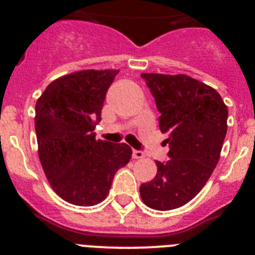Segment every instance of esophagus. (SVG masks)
<instances>
[{"mask_svg": "<svg viewBox=\"0 0 255 255\" xmlns=\"http://www.w3.org/2000/svg\"><path fill=\"white\" fill-rule=\"evenodd\" d=\"M132 156L134 159H142V158H144V153L142 150H133V154H132Z\"/></svg>", "mask_w": 255, "mask_h": 255, "instance_id": "34e87169", "label": "esophagus"}]
</instances>
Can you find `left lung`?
<instances>
[{
    "instance_id": "1",
    "label": "left lung",
    "mask_w": 255,
    "mask_h": 255,
    "mask_svg": "<svg viewBox=\"0 0 255 255\" xmlns=\"http://www.w3.org/2000/svg\"><path fill=\"white\" fill-rule=\"evenodd\" d=\"M160 112L159 128L168 134L169 160L155 161L158 173L139 187L148 207L174 210L191 201L220 160L228 110L215 89L190 76L142 74Z\"/></svg>"
}]
</instances>
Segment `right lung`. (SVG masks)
<instances>
[{"label": "right lung", "mask_w": 255, "mask_h": 255, "mask_svg": "<svg viewBox=\"0 0 255 255\" xmlns=\"http://www.w3.org/2000/svg\"><path fill=\"white\" fill-rule=\"evenodd\" d=\"M118 70H81L48 85L35 104L38 155L51 189L69 204L104 201L116 171L127 165L126 143L96 139L95 127Z\"/></svg>", "instance_id": "1"}]
</instances>
